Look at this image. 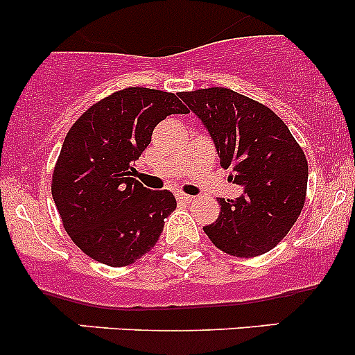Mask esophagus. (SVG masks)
<instances>
[{"mask_svg":"<svg viewBox=\"0 0 355 355\" xmlns=\"http://www.w3.org/2000/svg\"><path fill=\"white\" fill-rule=\"evenodd\" d=\"M177 199H178V200H184V202H192V200H194V198H192V196L184 194V192H178Z\"/></svg>","mask_w":355,"mask_h":355,"instance_id":"esophagus-1","label":"esophagus"}]
</instances>
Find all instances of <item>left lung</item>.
Instances as JSON below:
<instances>
[{
	"instance_id": "1",
	"label": "left lung",
	"mask_w": 355,
	"mask_h": 355,
	"mask_svg": "<svg viewBox=\"0 0 355 355\" xmlns=\"http://www.w3.org/2000/svg\"><path fill=\"white\" fill-rule=\"evenodd\" d=\"M214 142L228 180L244 191L218 199L216 221L204 232L218 249L254 257L273 249L299 218L307 189V159L288 127L268 106L232 89L180 92Z\"/></svg>"
}]
</instances>
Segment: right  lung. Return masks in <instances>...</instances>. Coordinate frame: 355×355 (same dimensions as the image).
I'll return each instance as SVG.
<instances>
[{"instance_id":"obj_1","label":"right lung","mask_w":355,"mask_h":355,"mask_svg":"<svg viewBox=\"0 0 355 355\" xmlns=\"http://www.w3.org/2000/svg\"><path fill=\"white\" fill-rule=\"evenodd\" d=\"M187 108L171 92L128 87L85 111L68 130L51 192L63 227L89 257L127 266L159 239L177 207L170 191L135 180V161L168 114Z\"/></svg>"}]
</instances>
